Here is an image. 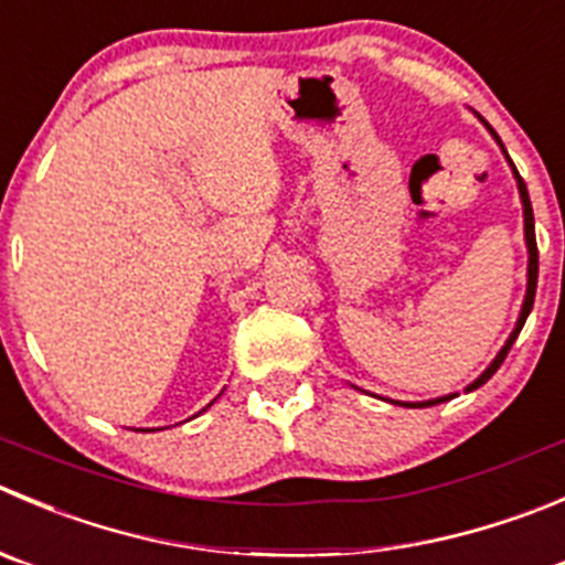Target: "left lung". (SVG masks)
I'll return each instance as SVG.
<instances>
[{"label": "left lung", "mask_w": 565, "mask_h": 565, "mask_svg": "<svg viewBox=\"0 0 565 565\" xmlns=\"http://www.w3.org/2000/svg\"><path fill=\"white\" fill-rule=\"evenodd\" d=\"M480 118V115H478ZM483 120V118H480ZM486 124V120H483ZM486 129L491 131V137H494L497 143H500V149H502V154H505V160H508V166H511V171H513V179H516V188H519V199H522V212H524V243H527V292H524V303H522V311H519V320H516V326H513V331H511V337H508V342L502 344V350L500 353L494 355V361H491L489 366H486L483 372H480L478 377H475L472 383H469L467 388H463V392H472V388H478V386H483L486 381H489L491 375H494L497 370H500V364L502 361H505V355H508V350H511V344L516 342V337H519V331H522L524 328V320H527V315L530 311H533V300H535V284H539V248H535V221H533V206H530V195H527V188H524V179L519 177V171H516V166H513L511 162V157H508V151H505V146H502V140L500 137H497V131L491 129L489 124H486ZM456 397V394H445V397H434V399H422V403H399V399H392L394 405H403V408H428V405H436V403H447V399H452Z\"/></svg>", "instance_id": "8db88e82"}]
</instances>
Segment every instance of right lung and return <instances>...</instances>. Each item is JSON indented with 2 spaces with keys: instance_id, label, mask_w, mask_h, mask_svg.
<instances>
[{
  "instance_id": "add662e5",
  "label": "right lung",
  "mask_w": 565,
  "mask_h": 565,
  "mask_svg": "<svg viewBox=\"0 0 565 565\" xmlns=\"http://www.w3.org/2000/svg\"><path fill=\"white\" fill-rule=\"evenodd\" d=\"M210 405H212V403H210ZM210 405H206V408H210ZM206 408H204V411H206Z\"/></svg>"
}]
</instances>
